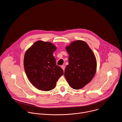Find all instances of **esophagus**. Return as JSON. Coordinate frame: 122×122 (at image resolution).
Here are the masks:
<instances>
[{
  "label": "esophagus",
  "instance_id": "esophagus-1",
  "mask_svg": "<svg viewBox=\"0 0 122 122\" xmlns=\"http://www.w3.org/2000/svg\"><path fill=\"white\" fill-rule=\"evenodd\" d=\"M61 68L63 69V70L64 71H65V65H62V66H61Z\"/></svg>",
  "mask_w": 122,
  "mask_h": 122
}]
</instances>
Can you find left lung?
<instances>
[{
	"label": "left lung",
	"instance_id": "8db88e82",
	"mask_svg": "<svg viewBox=\"0 0 122 122\" xmlns=\"http://www.w3.org/2000/svg\"><path fill=\"white\" fill-rule=\"evenodd\" d=\"M69 54L68 65L64 75L69 86L80 89L93 78L97 69V61L88 44L82 41H76L66 46Z\"/></svg>",
	"mask_w": 122,
	"mask_h": 122
}]
</instances>
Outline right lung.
<instances>
[{
    "label": "right lung",
    "instance_id": "1",
    "mask_svg": "<svg viewBox=\"0 0 122 122\" xmlns=\"http://www.w3.org/2000/svg\"><path fill=\"white\" fill-rule=\"evenodd\" d=\"M56 49L50 42L37 41L25 52L24 59L25 73L30 82L39 90L53 89L64 74L53 56Z\"/></svg>",
    "mask_w": 122,
    "mask_h": 122
}]
</instances>
